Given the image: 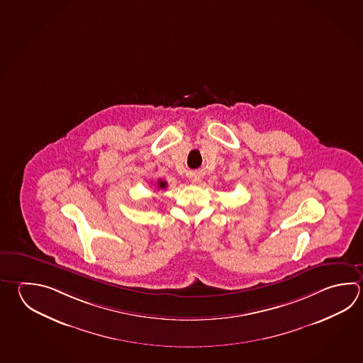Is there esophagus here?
Segmentation results:
<instances>
[{
	"label": "esophagus",
	"mask_w": 363,
	"mask_h": 363,
	"mask_svg": "<svg viewBox=\"0 0 363 363\" xmlns=\"http://www.w3.org/2000/svg\"><path fill=\"white\" fill-rule=\"evenodd\" d=\"M200 181H201V178L199 177L198 174H194V176H191L192 184H199Z\"/></svg>",
	"instance_id": "1"
}]
</instances>
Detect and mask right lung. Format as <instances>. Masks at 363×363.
<instances>
[{
	"mask_svg": "<svg viewBox=\"0 0 363 363\" xmlns=\"http://www.w3.org/2000/svg\"><path fill=\"white\" fill-rule=\"evenodd\" d=\"M157 187H159V189H165V187H167V182L159 179V181H157Z\"/></svg>",
	"mask_w": 363,
	"mask_h": 363,
	"instance_id": "obj_1",
	"label": "right lung"
}]
</instances>
